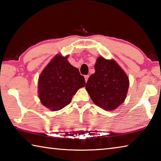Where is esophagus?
<instances>
[{
	"label": "esophagus",
	"instance_id": "esophagus-1",
	"mask_svg": "<svg viewBox=\"0 0 161 161\" xmlns=\"http://www.w3.org/2000/svg\"><path fill=\"white\" fill-rule=\"evenodd\" d=\"M84 79H85V81L86 82L87 80H88V79H89V75H85V76H84Z\"/></svg>",
	"mask_w": 161,
	"mask_h": 161
}]
</instances>
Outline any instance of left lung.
Here are the masks:
<instances>
[{
	"instance_id": "1",
	"label": "left lung",
	"mask_w": 161,
	"mask_h": 161,
	"mask_svg": "<svg viewBox=\"0 0 161 161\" xmlns=\"http://www.w3.org/2000/svg\"><path fill=\"white\" fill-rule=\"evenodd\" d=\"M95 72L89 77L85 88L92 100L106 111H113L126 99L129 77L114 59L97 58Z\"/></svg>"
}]
</instances>
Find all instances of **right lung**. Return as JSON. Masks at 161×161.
Segmentation results:
<instances>
[{"mask_svg":"<svg viewBox=\"0 0 161 161\" xmlns=\"http://www.w3.org/2000/svg\"><path fill=\"white\" fill-rule=\"evenodd\" d=\"M85 80L77 68L58 54L45 67L38 80V94L42 104L52 111L66 107Z\"/></svg>","mask_w":161,"mask_h":161,"instance_id":"obj_1","label":"right lung"}]
</instances>
